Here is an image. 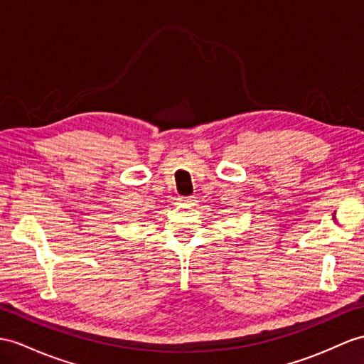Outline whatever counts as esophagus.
I'll list each match as a JSON object with an SVG mask.
<instances>
[{
	"label": "esophagus",
	"instance_id": "esophagus-1",
	"mask_svg": "<svg viewBox=\"0 0 364 364\" xmlns=\"http://www.w3.org/2000/svg\"><path fill=\"white\" fill-rule=\"evenodd\" d=\"M194 202H196V199L194 198H179V203H183V205H194Z\"/></svg>",
	"mask_w": 364,
	"mask_h": 364
}]
</instances>
